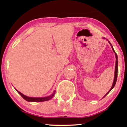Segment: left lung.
Returning <instances> with one entry per match:
<instances>
[{"mask_svg": "<svg viewBox=\"0 0 127 127\" xmlns=\"http://www.w3.org/2000/svg\"><path fill=\"white\" fill-rule=\"evenodd\" d=\"M109 43H110V44H111V43H110V42H109ZM111 47H112V50H114V53H115V55H116V67H115L114 79L113 84H112V87H111V89L109 90V92H107V93H106V95H105L104 96H106L108 94V93H109V92H111V90H112V88H113L114 87L115 85H116V81H117V71H118V59H117V54H116V52H115V51H114V50L113 47H112V45L111 44ZM104 97H103V98H104Z\"/></svg>", "mask_w": 127, "mask_h": 127, "instance_id": "8db88e82", "label": "left lung"}]
</instances>
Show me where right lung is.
<instances>
[{"instance_id": "right-lung-1", "label": "right lung", "mask_w": 127, "mask_h": 127, "mask_svg": "<svg viewBox=\"0 0 127 127\" xmlns=\"http://www.w3.org/2000/svg\"><path fill=\"white\" fill-rule=\"evenodd\" d=\"M16 91H17L18 93L19 94H20L26 101L29 102H42V101H48L50 99H52V98H53V96L55 95V92H53L51 95L48 96L42 97V98H32V97L26 96L24 95L23 94V93H21V92H20L18 90Z\"/></svg>"}]
</instances>
